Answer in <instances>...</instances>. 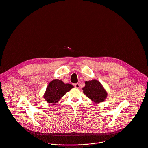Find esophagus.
<instances>
[{
	"mask_svg": "<svg viewBox=\"0 0 148 148\" xmlns=\"http://www.w3.org/2000/svg\"><path fill=\"white\" fill-rule=\"evenodd\" d=\"M74 86H75V87L76 88H80V84H79V83H76V84H75Z\"/></svg>",
	"mask_w": 148,
	"mask_h": 148,
	"instance_id": "1",
	"label": "esophagus"
}]
</instances>
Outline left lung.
<instances>
[{
	"label": "left lung",
	"mask_w": 148,
	"mask_h": 148,
	"mask_svg": "<svg viewBox=\"0 0 148 148\" xmlns=\"http://www.w3.org/2000/svg\"><path fill=\"white\" fill-rule=\"evenodd\" d=\"M86 86L83 88L84 94L93 101L100 103L104 101L107 93L101 83L96 80L85 82Z\"/></svg>",
	"instance_id": "1"
}]
</instances>
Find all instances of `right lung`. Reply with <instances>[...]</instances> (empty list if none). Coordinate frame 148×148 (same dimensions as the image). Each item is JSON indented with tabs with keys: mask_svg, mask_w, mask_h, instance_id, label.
Here are the masks:
<instances>
[{
	"mask_svg": "<svg viewBox=\"0 0 148 148\" xmlns=\"http://www.w3.org/2000/svg\"><path fill=\"white\" fill-rule=\"evenodd\" d=\"M73 86L70 84H65L62 81L54 80L51 81L47 88L44 98L50 103H56Z\"/></svg>",
	"mask_w": 148,
	"mask_h": 148,
	"instance_id": "1",
	"label": "right lung"
}]
</instances>
